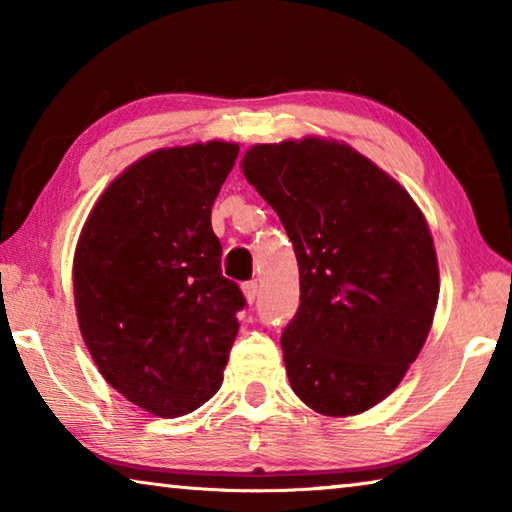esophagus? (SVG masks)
Wrapping results in <instances>:
<instances>
[{"instance_id": "obj_1", "label": "esophagus", "mask_w": 512, "mask_h": 512, "mask_svg": "<svg viewBox=\"0 0 512 512\" xmlns=\"http://www.w3.org/2000/svg\"><path fill=\"white\" fill-rule=\"evenodd\" d=\"M241 289H244V296H246V300L250 302V305H253V302H255V298H257V282H246L244 284V287H241Z\"/></svg>"}]
</instances>
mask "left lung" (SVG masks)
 I'll return each instance as SVG.
<instances>
[{"mask_svg": "<svg viewBox=\"0 0 512 512\" xmlns=\"http://www.w3.org/2000/svg\"><path fill=\"white\" fill-rule=\"evenodd\" d=\"M241 169L298 257L300 305L280 339L293 393L334 418L368 411L427 341L440 289L427 221L348 144H257Z\"/></svg>", "mask_w": 512, "mask_h": 512, "instance_id": "left-lung-1", "label": "left lung"}]
</instances>
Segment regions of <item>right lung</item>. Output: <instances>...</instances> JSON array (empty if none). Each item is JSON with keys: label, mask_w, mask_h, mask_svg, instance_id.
Wrapping results in <instances>:
<instances>
[{"label": "right lung", "mask_w": 512, "mask_h": 512, "mask_svg": "<svg viewBox=\"0 0 512 512\" xmlns=\"http://www.w3.org/2000/svg\"><path fill=\"white\" fill-rule=\"evenodd\" d=\"M237 144L160 149L131 164L94 205L74 255L83 341L103 379L160 418L219 391L246 307L221 273L212 205Z\"/></svg>", "instance_id": "add662e5"}]
</instances>
